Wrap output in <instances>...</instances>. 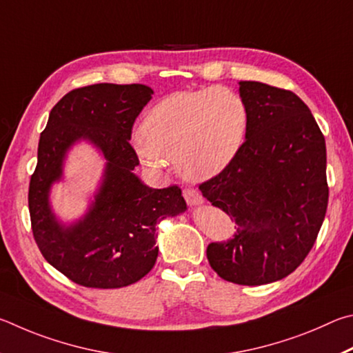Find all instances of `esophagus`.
<instances>
[{
  "label": "esophagus",
  "mask_w": 353,
  "mask_h": 353,
  "mask_svg": "<svg viewBox=\"0 0 353 353\" xmlns=\"http://www.w3.org/2000/svg\"><path fill=\"white\" fill-rule=\"evenodd\" d=\"M183 196H184V200H186V203H188L190 208L200 206V205H203V203H205V199H203L199 190H195L192 188L184 189L183 190Z\"/></svg>",
  "instance_id": "1"
}]
</instances>
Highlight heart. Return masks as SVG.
<instances>
[{
  "instance_id": "1",
  "label": "heart",
  "mask_w": 353,
  "mask_h": 353,
  "mask_svg": "<svg viewBox=\"0 0 353 353\" xmlns=\"http://www.w3.org/2000/svg\"><path fill=\"white\" fill-rule=\"evenodd\" d=\"M246 127L248 110L237 92L221 86L183 91L150 108L142 121V136L134 139V150L153 170L175 159L184 178L208 180L237 157Z\"/></svg>"
}]
</instances>
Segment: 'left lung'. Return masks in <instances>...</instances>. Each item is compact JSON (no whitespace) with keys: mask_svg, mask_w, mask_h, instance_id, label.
I'll use <instances>...</instances> for the list:
<instances>
[{"mask_svg":"<svg viewBox=\"0 0 353 353\" xmlns=\"http://www.w3.org/2000/svg\"><path fill=\"white\" fill-rule=\"evenodd\" d=\"M239 92L248 110L245 142L223 172L200 184L237 231L209 243L206 256L221 279L263 285L293 273L318 237L329 201L325 139L294 92L261 82H239Z\"/></svg>","mask_w":353,"mask_h":353,"instance_id":"1","label":"left lung"}]
</instances>
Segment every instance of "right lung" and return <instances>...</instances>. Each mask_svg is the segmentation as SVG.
I'll list each match as a JSON object with an SVG mask.
<instances>
[{
  "instance_id": "1",
  "label": "right lung",
  "mask_w": 353,
  "mask_h": 353,
  "mask_svg": "<svg viewBox=\"0 0 353 353\" xmlns=\"http://www.w3.org/2000/svg\"><path fill=\"white\" fill-rule=\"evenodd\" d=\"M152 94L141 83L72 90L55 103L40 136L29 184L34 239L43 257L79 285L121 288L142 279L158 257L157 223L188 209L178 186L148 188L133 173L139 159L128 141ZM82 140L98 148L105 169L87 212L63 224L48 195L63 179L67 152Z\"/></svg>"
}]
</instances>
